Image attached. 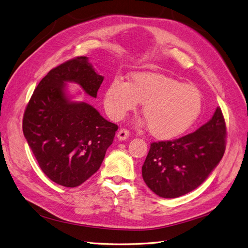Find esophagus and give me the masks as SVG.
Segmentation results:
<instances>
[{
    "label": "esophagus",
    "mask_w": 248,
    "mask_h": 248,
    "mask_svg": "<svg viewBox=\"0 0 248 248\" xmlns=\"http://www.w3.org/2000/svg\"><path fill=\"white\" fill-rule=\"evenodd\" d=\"M117 138L119 140H125L129 138V131L127 129H124V128L120 129L117 134Z\"/></svg>",
    "instance_id": "esophagus-1"
}]
</instances>
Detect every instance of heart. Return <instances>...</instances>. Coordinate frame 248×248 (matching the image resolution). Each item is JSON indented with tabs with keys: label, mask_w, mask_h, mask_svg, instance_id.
I'll return each mask as SVG.
<instances>
[{
	"label": "heart",
	"mask_w": 248,
	"mask_h": 248,
	"mask_svg": "<svg viewBox=\"0 0 248 248\" xmlns=\"http://www.w3.org/2000/svg\"><path fill=\"white\" fill-rule=\"evenodd\" d=\"M104 108L112 120H121L142 104L150 132L158 139L180 136L199 118L202 97L193 85L153 72L133 73L130 82L112 79L104 92Z\"/></svg>",
	"instance_id": "obj_1"
}]
</instances>
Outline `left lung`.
Instances as JSON below:
<instances>
[{"mask_svg": "<svg viewBox=\"0 0 248 248\" xmlns=\"http://www.w3.org/2000/svg\"><path fill=\"white\" fill-rule=\"evenodd\" d=\"M227 128L222 111L200 128L177 140L152 142L141 175L157 196H184L205 181L221 160L226 150Z\"/></svg>", "mask_w": 248, "mask_h": 248, "instance_id": "obj_1", "label": "left lung"}]
</instances>
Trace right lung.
<instances>
[{
  "mask_svg": "<svg viewBox=\"0 0 248 248\" xmlns=\"http://www.w3.org/2000/svg\"><path fill=\"white\" fill-rule=\"evenodd\" d=\"M103 81L87 57L69 60L44 77L26 108L22 131L41 170L51 181L77 187L98 170L118 126L87 102L71 101L67 82L96 98Z\"/></svg>",
  "mask_w": 248,
  "mask_h": 248,
  "instance_id": "1",
  "label": "right lung"
}]
</instances>
